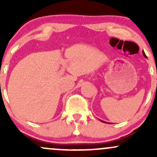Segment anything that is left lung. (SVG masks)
I'll return each instance as SVG.
<instances>
[{
  "label": "left lung",
  "mask_w": 157,
  "mask_h": 157,
  "mask_svg": "<svg viewBox=\"0 0 157 157\" xmlns=\"http://www.w3.org/2000/svg\"><path fill=\"white\" fill-rule=\"evenodd\" d=\"M142 54H143V55H144V57H146V55H145V52H142ZM100 121H101V122H104V121H102V120H100Z\"/></svg>",
  "instance_id": "obj_1"
}]
</instances>
